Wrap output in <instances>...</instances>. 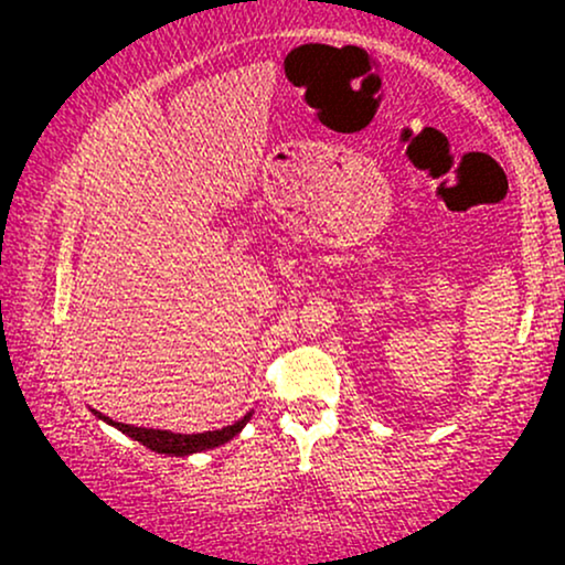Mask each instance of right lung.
Here are the masks:
<instances>
[{
  "instance_id": "1",
  "label": "right lung",
  "mask_w": 565,
  "mask_h": 565,
  "mask_svg": "<svg viewBox=\"0 0 565 565\" xmlns=\"http://www.w3.org/2000/svg\"><path fill=\"white\" fill-rule=\"evenodd\" d=\"M99 419H105L107 424H113V427H118L122 435L134 437L136 443L146 445L153 452L177 455V458H184V455H192V452H200V450H213V447H218L223 443H228V439H234L238 431L244 429V424L252 419V414H246L242 422L231 424V427H223V429H215V431H203V435H172V431H161V429L130 427V424L113 422V419H107V416H99Z\"/></svg>"
}]
</instances>
